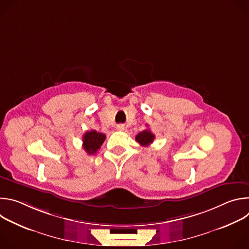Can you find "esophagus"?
<instances>
[{"mask_svg": "<svg viewBox=\"0 0 249 249\" xmlns=\"http://www.w3.org/2000/svg\"><path fill=\"white\" fill-rule=\"evenodd\" d=\"M116 129H117L118 131H123V130H124V125H123V124H118V125L116 126Z\"/></svg>", "mask_w": 249, "mask_h": 249, "instance_id": "34e87169", "label": "esophagus"}]
</instances>
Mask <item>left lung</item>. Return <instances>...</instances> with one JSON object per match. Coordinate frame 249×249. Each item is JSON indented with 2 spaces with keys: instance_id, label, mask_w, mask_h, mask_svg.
<instances>
[{
  "instance_id": "left-lung-1",
  "label": "left lung",
  "mask_w": 249,
  "mask_h": 249,
  "mask_svg": "<svg viewBox=\"0 0 249 249\" xmlns=\"http://www.w3.org/2000/svg\"><path fill=\"white\" fill-rule=\"evenodd\" d=\"M136 141L138 142V143L143 146V147H148L150 144H152L154 140H155V135L149 130H144L140 132L137 136H136Z\"/></svg>"
}]
</instances>
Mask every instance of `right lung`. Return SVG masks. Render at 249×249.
<instances>
[{
    "label": "right lung",
    "instance_id": "1",
    "mask_svg": "<svg viewBox=\"0 0 249 249\" xmlns=\"http://www.w3.org/2000/svg\"><path fill=\"white\" fill-rule=\"evenodd\" d=\"M105 140V135L95 130L87 131L83 137V148L88 155H94Z\"/></svg>",
    "mask_w": 249,
    "mask_h": 249
}]
</instances>
